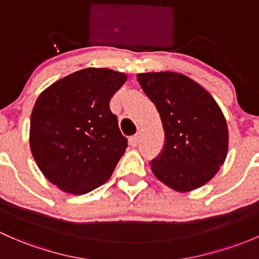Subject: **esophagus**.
<instances>
[{"label": "esophagus", "mask_w": 259, "mask_h": 259, "mask_svg": "<svg viewBox=\"0 0 259 259\" xmlns=\"http://www.w3.org/2000/svg\"><path fill=\"white\" fill-rule=\"evenodd\" d=\"M138 143H139V135H134V137L129 138V144L133 146V148H135V146L138 145Z\"/></svg>", "instance_id": "34e87169"}]
</instances>
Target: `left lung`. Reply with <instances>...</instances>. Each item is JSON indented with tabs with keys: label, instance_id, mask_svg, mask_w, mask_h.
Masks as SVG:
<instances>
[{
	"label": "left lung",
	"instance_id": "8db88e82",
	"mask_svg": "<svg viewBox=\"0 0 259 259\" xmlns=\"http://www.w3.org/2000/svg\"><path fill=\"white\" fill-rule=\"evenodd\" d=\"M137 78L165 132L164 148L151 160L152 172L180 192L205 185L220 170L228 148L227 122L216 100L180 73H141Z\"/></svg>",
	"mask_w": 259,
	"mask_h": 259
}]
</instances>
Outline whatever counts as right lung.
<instances>
[{
	"instance_id": "right-lung-1",
	"label": "right lung",
	"mask_w": 259,
	"mask_h": 259,
	"mask_svg": "<svg viewBox=\"0 0 259 259\" xmlns=\"http://www.w3.org/2000/svg\"><path fill=\"white\" fill-rule=\"evenodd\" d=\"M126 75L87 68L62 78L38 97L29 144L38 167L65 192L83 195L110 178L127 139L109 102Z\"/></svg>"
}]
</instances>
